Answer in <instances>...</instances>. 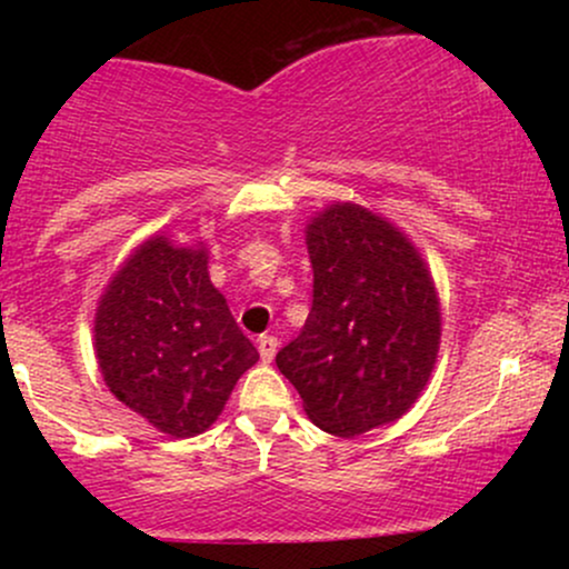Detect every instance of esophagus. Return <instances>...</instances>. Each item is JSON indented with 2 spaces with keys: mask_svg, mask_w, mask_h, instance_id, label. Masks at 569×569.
<instances>
[{
  "mask_svg": "<svg viewBox=\"0 0 569 569\" xmlns=\"http://www.w3.org/2000/svg\"><path fill=\"white\" fill-rule=\"evenodd\" d=\"M257 348H259V356H262V361L270 363L272 358H276V352H278V337L262 335L257 339Z\"/></svg>",
  "mask_w": 569,
  "mask_h": 569,
  "instance_id": "obj_1",
  "label": "esophagus"
}]
</instances>
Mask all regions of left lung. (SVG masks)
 I'll use <instances>...</instances> for the list:
<instances>
[{
	"label": "left lung",
	"mask_w": 569,
	"mask_h": 569,
	"mask_svg": "<svg viewBox=\"0 0 569 569\" xmlns=\"http://www.w3.org/2000/svg\"><path fill=\"white\" fill-rule=\"evenodd\" d=\"M307 251L310 316L276 363L307 417L350 439L393 422L422 393L439 356V299L415 246L352 202L312 219Z\"/></svg>",
	"instance_id": "left-lung-1"
}]
</instances>
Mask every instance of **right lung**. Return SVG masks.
Here are the masks:
<instances>
[{"label": "right lung", "instance_id": "right-lung-1", "mask_svg": "<svg viewBox=\"0 0 569 569\" xmlns=\"http://www.w3.org/2000/svg\"><path fill=\"white\" fill-rule=\"evenodd\" d=\"M96 356L109 390L176 439L224 409L259 352L208 278L206 248L147 240L96 310Z\"/></svg>", "mask_w": 569, "mask_h": 569}]
</instances>
